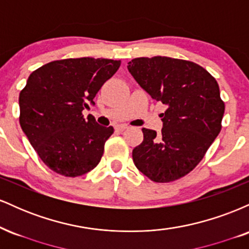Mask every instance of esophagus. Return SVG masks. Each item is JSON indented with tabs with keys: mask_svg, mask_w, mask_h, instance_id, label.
<instances>
[{
	"mask_svg": "<svg viewBox=\"0 0 249 249\" xmlns=\"http://www.w3.org/2000/svg\"><path fill=\"white\" fill-rule=\"evenodd\" d=\"M116 128L118 131H125V130H127L128 126H127V125H117Z\"/></svg>",
	"mask_w": 249,
	"mask_h": 249,
	"instance_id": "obj_1",
	"label": "esophagus"
}]
</instances>
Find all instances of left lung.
I'll return each mask as SVG.
<instances>
[{"mask_svg": "<svg viewBox=\"0 0 249 249\" xmlns=\"http://www.w3.org/2000/svg\"><path fill=\"white\" fill-rule=\"evenodd\" d=\"M127 69L157 102L160 133L142 128L144 141L132 151L136 167L154 182L185 177L202 160L221 131L225 103L218 82L196 63L165 56L138 57Z\"/></svg>", "mask_w": 249, "mask_h": 249, "instance_id": "obj_1", "label": "left lung"}]
</instances>
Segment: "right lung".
Segmentation results:
<instances>
[{"label":"right lung","instance_id":"right-lung-1","mask_svg":"<svg viewBox=\"0 0 249 249\" xmlns=\"http://www.w3.org/2000/svg\"><path fill=\"white\" fill-rule=\"evenodd\" d=\"M121 67L107 58L53 61L31 72L19 92V125L41 160L64 177L83 176L101 161L113 127L83 110L95 105L105 82Z\"/></svg>","mask_w":249,"mask_h":249}]
</instances>
